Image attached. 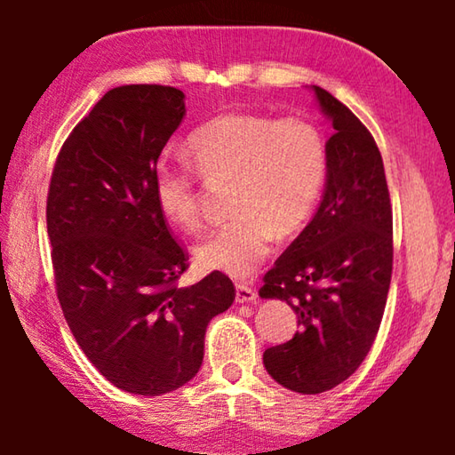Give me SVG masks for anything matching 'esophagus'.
<instances>
[{"mask_svg":"<svg viewBox=\"0 0 455 455\" xmlns=\"http://www.w3.org/2000/svg\"><path fill=\"white\" fill-rule=\"evenodd\" d=\"M236 303H255L257 301V291H252L246 284H236Z\"/></svg>","mask_w":455,"mask_h":455,"instance_id":"1","label":"esophagus"}]
</instances>
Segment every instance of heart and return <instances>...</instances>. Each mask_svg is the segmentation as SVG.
<instances>
[{
  "label": "heart",
  "instance_id": "heart-1",
  "mask_svg": "<svg viewBox=\"0 0 455 455\" xmlns=\"http://www.w3.org/2000/svg\"><path fill=\"white\" fill-rule=\"evenodd\" d=\"M190 156L209 182L236 179L233 212L196 244L206 271L249 276L267 259L275 233L287 236L313 217L329 172L327 144L311 120L227 112L190 134ZM154 203L172 225L195 230L203 220L196 172L184 160H158Z\"/></svg>",
  "mask_w": 455,
  "mask_h": 455
}]
</instances>
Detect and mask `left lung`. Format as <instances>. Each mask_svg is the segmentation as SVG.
I'll use <instances>...</instances> for the list:
<instances>
[{"instance_id":"left-lung-1","label":"left lung","mask_w":455,"mask_h":455,"mask_svg":"<svg viewBox=\"0 0 455 455\" xmlns=\"http://www.w3.org/2000/svg\"><path fill=\"white\" fill-rule=\"evenodd\" d=\"M313 92L335 130L327 140L325 192L259 291L297 313L301 331L268 347L263 363L276 383L303 395L333 389L363 363L394 268V217L381 152L347 106L319 86Z\"/></svg>"}]
</instances>
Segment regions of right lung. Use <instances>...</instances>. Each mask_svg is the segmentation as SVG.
<instances>
[{
    "label": "right lung",
    "instance_id": "right-lung-1",
    "mask_svg": "<svg viewBox=\"0 0 455 455\" xmlns=\"http://www.w3.org/2000/svg\"><path fill=\"white\" fill-rule=\"evenodd\" d=\"M184 114L172 86L106 92L61 146L48 190L61 311L92 365L134 395L188 383L211 319L235 301L219 271L180 287L188 255L154 203L152 171Z\"/></svg>",
    "mask_w": 455,
    "mask_h": 455
}]
</instances>
